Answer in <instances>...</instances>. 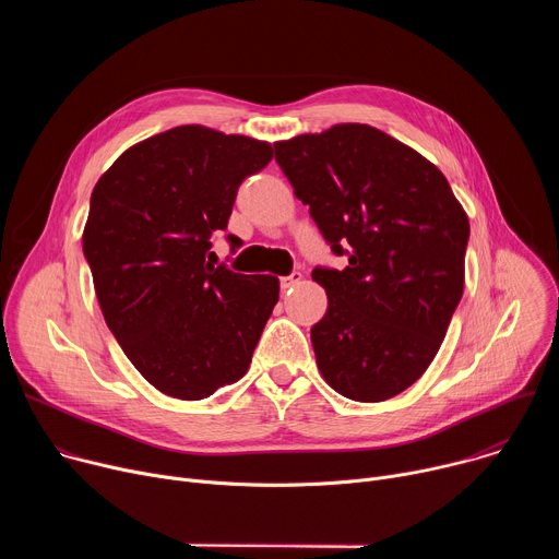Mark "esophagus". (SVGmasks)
<instances>
[{"instance_id": "obj_1", "label": "esophagus", "mask_w": 559, "mask_h": 559, "mask_svg": "<svg viewBox=\"0 0 559 559\" xmlns=\"http://www.w3.org/2000/svg\"><path fill=\"white\" fill-rule=\"evenodd\" d=\"M300 278H302V276H300V272H294V274H289V276H283V278H281V289H283V292H287V289L296 287V285L300 283Z\"/></svg>"}]
</instances>
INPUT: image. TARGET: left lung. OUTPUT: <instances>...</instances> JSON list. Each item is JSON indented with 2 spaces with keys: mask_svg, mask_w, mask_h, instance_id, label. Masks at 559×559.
Wrapping results in <instances>:
<instances>
[{
  "mask_svg": "<svg viewBox=\"0 0 559 559\" xmlns=\"http://www.w3.org/2000/svg\"><path fill=\"white\" fill-rule=\"evenodd\" d=\"M276 164L345 270L316 267L328 311L311 328L332 389L382 403L436 358L464 289L468 218L444 175L365 123L274 143Z\"/></svg>",
  "mask_w": 559,
  "mask_h": 559,
  "instance_id": "8db88e82",
  "label": "left lung"
}]
</instances>
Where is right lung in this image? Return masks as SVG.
<instances>
[{"label":"right lung","mask_w":559,"mask_h":559,"mask_svg":"<svg viewBox=\"0 0 559 559\" xmlns=\"http://www.w3.org/2000/svg\"><path fill=\"white\" fill-rule=\"evenodd\" d=\"M270 162L265 141L179 126L128 147L93 190L84 254L106 325L139 373L179 401L243 378L278 302L276 276L207 261L238 186Z\"/></svg>","instance_id":"add662e5"}]
</instances>
